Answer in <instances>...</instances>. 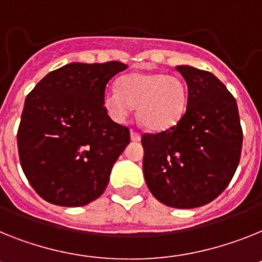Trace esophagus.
Instances as JSON below:
<instances>
[{"label":"esophagus","instance_id":"34e87169","mask_svg":"<svg viewBox=\"0 0 262 262\" xmlns=\"http://www.w3.org/2000/svg\"><path fill=\"white\" fill-rule=\"evenodd\" d=\"M130 138H132V141H140V140H141V135H140L137 130H135V129H132Z\"/></svg>","mask_w":262,"mask_h":262}]
</instances>
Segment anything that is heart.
<instances>
[{"label":"heart","mask_w":262,"mask_h":262,"mask_svg":"<svg viewBox=\"0 0 262 262\" xmlns=\"http://www.w3.org/2000/svg\"><path fill=\"white\" fill-rule=\"evenodd\" d=\"M102 102L107 114L117 122L126 121L133 106H137L142 125L160 132L181 120L188 104V92L179 77L135 72L121 78L118 89L106 88Z\"/></svg>","instance_id":"heart-1"}]
</instances>
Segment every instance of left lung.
Returning <instances> with one entry per match:
<instances>
[{"instance_id": "left-lung-1", "label": "left lung", "mask_w": 262, "mask_h": 262, "mask_svg": "<svg viewBox=\"0 0 262 262\" xmlns=\"http://www.w3.org/2000/svg\"><path fill=\"white\" fill-rule=\"evenodd\" d=\"M188 85L181 120L145 133L142 169L151 194L164 205L190 209L219 197L239 162L243 129L236 98L214 74L177 67Z\"/></svg>"}]
</instances>
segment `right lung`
<instances>
[{
    "mask_svg": "<svg viewBox=\"0 0 262 262\" xmlns=\"http://www.w3.org/2000/svg\"><path fill=\"white\" fill-rule=\"evenodd\" d=\"M126 68L118 61L68 63L28 94L17 133L19 161L45 201L83 206L104 193L130 133L107 116L102 96Z\"/></svg>",
    "mask_w": 262,
    "mask_h": 262,
    "instance_id": "obj_1",
    "label": "right lung"
}]
</instances>
